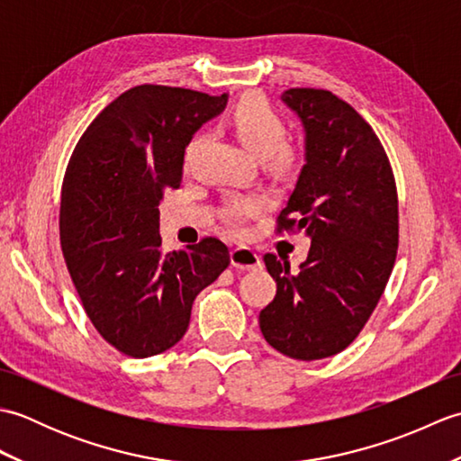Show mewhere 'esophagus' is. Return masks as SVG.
<instances>
[{"label": "esophagus", "instance_id": "34e87169", "mask_svg": "<svg viewBox=\"0 0 461 461\" xmlns=\"http://www.w3.org/2000/svg\"><path fill=\"white\" fill-rule=\"evenodd\" d=\"M230 258H231V266L238 267V269H243V271L256 269V267L261 266V258L251 248H246V246H240L236 249H231Z\"/></svg>", "mask_w": 461, "mask_h": 461}]
</instances>
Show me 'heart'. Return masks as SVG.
Here are the masks:
<instances>
[{
  "mask_svg": "<svg viewBox=\"0 0 461 461\" xmlns=\"http://www.w3.org/2000/svg\"><path fill=\"white\" fill-rule=\"evenodd\" d=\"M231 126L233 132L240 139L249 154L256 158H267L276 166H287L289 164V152L283 149L285 142L287 129L279 116L273 113L266 103L261 101H243L236 106L231 114ZM203 144V134L194 136V139L185 146L184 162L188 166L194 156L198 154ZM261 208L259 198H246V200H231L225 205L223 215L233 228H240V223L249 218Z\"/></svg>",
  "mask_w": 461,
  "mask_h": 461,
  "instance_id": "b5f03b06",
  "label": "heart"
}]
</instances>
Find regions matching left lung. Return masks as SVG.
Returning <instances> with one entry per match:
<instances>
[{
  "label": "left lung",
  "mask_w": 461,
  "mask_h": 461,
  "mask_svg": "<svg viewBox=\"0 0 461 461\" xmlns=\"http://www.w3.org/2000/svg\"><path fill=\"white\" fill-rule=\"evenodd\" d=\"M281 101L305 131V164L279 213L277 231H305L309 256L297 273L267 253L277 293L259 312L269 345L319 360L357 339L384 293L398 249L393 168L370 124L337 95L289 89Z\"/></svg>",
  "instance_id": "left-lung-1"
}]
</instances>
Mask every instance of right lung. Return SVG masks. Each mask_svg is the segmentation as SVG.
<instances>
[{"label": "right lung", "mask_w": 461, "mask_h": 461, "mask_svg": "<svg viewBox=\"0 0 461 461\" xmlns=\"http://www.w3.org/2000/svg\"><path fill=\"white\" fill-rule=\"evenodd\" d=\"M228 95L140 85L89 124L61 192V248L83 307L122 355L146 358L178 342L195 295L230 266L215 238L162 251V195L178 188L185 146Z\"/></svg>", "instance_id": "right-lung-1"}]
</instances>
